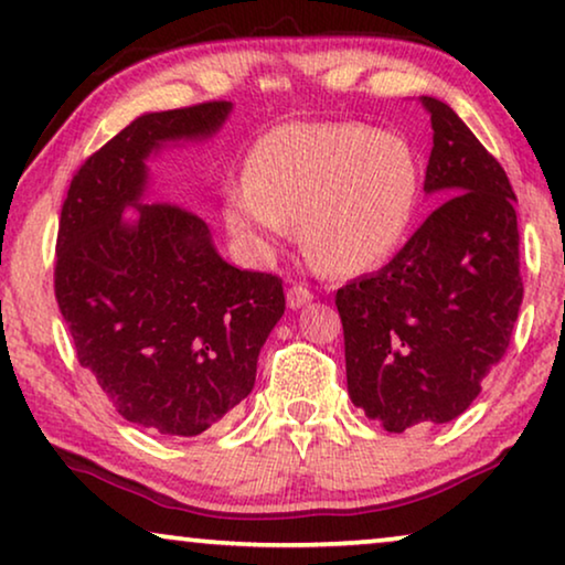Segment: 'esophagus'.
I'll return each mask as SVG.
<instances>
[{
    "label": "esophagus",
    "instance_id": "esophagus-1",
    "mask_svg": "<svg viewBox=\"0 0 565 565\" xmlns=\"http://www.w3.org/2000/svg\"><path fill=\"white\" fill-rule=\"evenodd\" d=\"M286 301H289L291 309H299V307H305L307 301H312V291H309L307 286L294 284V286H289V291H286Z\"/></svg>",
    "mask_w": 565,
    "mask_h": 565
}]
</instances>
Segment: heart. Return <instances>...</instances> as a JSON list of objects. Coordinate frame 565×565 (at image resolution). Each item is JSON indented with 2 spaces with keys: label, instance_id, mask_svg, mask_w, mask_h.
<instances>
[{
  "label": "heart",
  "instance_id": "heart-1",
  "mask_svg": "<svg viewBox=\"0 0 565 565\" xmlns=\"http://www.w3.org/2000/svg\"><path fill=\"white\" fill-rule=\"evenodd\" d=\"M419 163L399 132L359 122H294L264 135L248 177L227 189L225 217L253 250L301 220L309 256L335 274L379 266L407 233Z\"/></svg>",
  "mask_w": 565,
  "mask_h": 565
}]
</instances>
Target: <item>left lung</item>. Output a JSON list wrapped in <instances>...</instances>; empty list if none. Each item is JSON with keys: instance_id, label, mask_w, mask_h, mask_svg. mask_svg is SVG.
I'll use <instances>...</instances> for the list:
<instances>
[{"instance_id": "left-lung-1", "label": "left lung", "mask_w": 565, "mask_h": 565, "mask_svg": "<svg viewBox=\"0 0 565 565\" xmlns=\"http://www.w3.org/2000/svg\"><path fill=\"white\" fill-rule=\"evenodd\" d=\"M425 189L445 200L376 274L335 291L348 394L388 433L450 423L504 359L522 305L520 230L502 163L440 99Z\"/></svg>"}]
</instances>
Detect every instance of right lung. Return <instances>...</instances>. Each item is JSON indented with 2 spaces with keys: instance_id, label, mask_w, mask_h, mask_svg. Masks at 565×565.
<instances>
[{
  "instance_id": "add662e5",
  "label": "right lung",
  "mask_w": 565,
  "mask_h": 565,
  "mask_svg": "<svg viewBox=\"0 0 565 565\" xmlns=\"http://www.w3.org/2000/svg\"><path fill=\"white\" fill-rule=\"evenodd\" d=\"M227 113L214 99L138 117L78 166L61 206L53 289L76 359L127 423L161 435H200L250 394L286 307L279 276L225 264L200 214L138 204L150 150ZM125 205L141 217L122 221Z\"/></svg>"
}]
</instances>
